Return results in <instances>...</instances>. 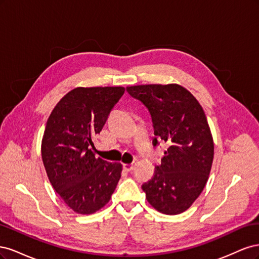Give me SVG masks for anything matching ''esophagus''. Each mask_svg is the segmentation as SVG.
Here are the masks:
<instances>
[{
	"instance_id": "34e87169",
	"label": "esophagus",
	"mask_w": 259,
	"mask_h": 259,
	"mask_svg": "<svg viewBox=\"0 0 259 259\" xmlns=\"http://www.w3.org/2000/svg\"><path fill=\"white\" fill-rule=\"evenodd\" d=\"M135 166H136V162H133V163H131V164H123L124 169L127 170V171L133 170V169L135 168Z\"/></svg>"
}]
</instances>
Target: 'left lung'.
<instances>
[{"instance_id":"obj_1","label":"left lung","mask_w":259,"mask_h":259,"mask_svg":"<svg viewBox=\"0 0 259 259\" xmlns=\"http://www.w3.org/2000/svg\"><path fill=\"white\" fill-rule=\"evenodd\" d=\"M126 92L150 112L154 146H168L153 177L142 186L146 198L163 214L183 213L204 189L213 163L205 113L192 94L177 84L130 86Z\"/></svg>"}]
</instances>
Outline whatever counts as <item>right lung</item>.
Wrapping results in <instances>:
<instances>
[{
	"label": "right lung",
	"instance_id": "1",
	"mask_svg": "<svg viewBox=\"0 0 259 259\" xmlns=\"http://www.w3.org/2000/svg\"><path fill=\"white\" fill-rule=\"evenodd\" d=\"M124 88H76L52 111L42 140V159L53 188L79 214H93L110 200L122 164L96 158L94 137Z\"/></svg>",
	"mask_w": 259,
	"mask_h": 259
}]
</instances>
